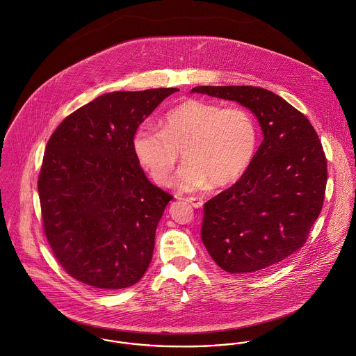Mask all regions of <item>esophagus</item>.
<instances>
[{
    "mask_svg": "<svg viewBox=\"0 0 356 356\" xmlns=\"http://www.w3.org/2000/svg\"><path fill=\"white\" fill-rule=\"evenodd\" d=\"M186 202L192 204V207H195V208H203L204 203L202 199H197V197H189Z\"/></svg>",
    "mask_w": 356,
    "mask_h": 356,
    "instance_id": "obj_1",
    "label": "esophagus"
}]
</instances>
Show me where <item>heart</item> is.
<instances>
[{
    "mask_svg": "<svg viewBox=\"0 0 356 356\" xmlns=\"http://www.w3.org/2000/svg\"><path fill=\"white\" fill-rule=\"evenodd\" d=\"M133 149L140 164L160 186H168L184 151L177 188L202 191L212 184H236L251 167L257 151V126L243 106L188 100L171 109L163 130L141 124L133 137Z\"/></svg>",
    "mask_w": 356,
    "mask_h": 356,
    "instance_id": "heart-1",
    "label": "heart"
}]
</instances>
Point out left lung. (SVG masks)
<instances>
[{"label": "left lung", "instance_id": "8db88e82", "mask_svg": "<svg viewBox=\"0 0 356 356\" xmlns=\"http://www.w3.org/2000/svg\"><path fill=\"white\" fill-rule=\"evenodd\" d=\"M254 115L263 141L248 171L204 205L202 240L225 271L254 274L303 247L319 216L327 165L318 134L302 112L254 86H197Z\"/></svg>", "mask_w": 356, "mask_h": 356}]
</instances>
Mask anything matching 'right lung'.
<instances>
[{
  "label": "right lung",
  "mask_w": 356,
  "mask_h": 356,
  "mask_svg": "<svg viewBox=\"0 0 356 356\" xmlns=\"http://www.w3.org/2000/svg\"><path fill=\"white\" fill-rule=\"evenodd\" d=\"M179 92H112L67 116L44 154L38 193L51 251L75 280L115 291L137 284L172 196L147 178L133 149L138 126Z\"/></svg>",
  "instance_id": "right-lung-1"
}]
</instances>
